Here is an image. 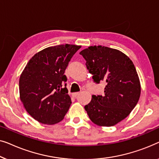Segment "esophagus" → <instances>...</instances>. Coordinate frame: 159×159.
Masks as SVG:
<instances>
[{"label": "esophagus", "mask_w": 159, "mask_h": 159, "mask_svg": "<svg viewBox=\"0 0 159 159\" xmlns=\"http://www.w3.org/2000/svg\"><path fill=\"white\" fill-rule=\"evenodd\" d=\"M79 93H80L79 92H75V93H73V94H72V96H73V97H76L78 95H79Z\"/></svg>", "instance_id": "obj_1"}]
</instances>
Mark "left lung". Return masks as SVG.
Wrapping results in <instances>:
<instances>
[{
  "label": "left lung",
  "mask_w": 159,
  "mask_h": 159,
  "mask_svg": "<svg viewBox=\"0 0 159 159\" xmlns=\"http://www.w3.org/2000/svg\"><path fill=\"white\" fill-rule=\"evenodd\" d=\"M80 55L93 81L107 83L104 94L93 95L85 110L94 124L114 126L129 115L139 100L141 89L135 67L121 51L104 46H90Z\"/></svg>",
  "instance_id": "left-lung-1"
}]
</instances>
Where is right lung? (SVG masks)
Wrapping results in <instances>:
<instances>
[{"instance_id": "add662e5", "label": "right lung", "mask_w": 159, "mask_h": 159, "mask_svg": "<svg viewBox=\"0 0 159 159\" xmlns=\"http://www.w3.org/2000/svg\"><path fill=\"white\" fill-rule=\"evenodd\" d=\"M80 48L66 44L44 49L31 58L20 75V99L26 111L40 123L56 124L68 111L71 99L64 73Z\"/></svg>"}]
</instances>
